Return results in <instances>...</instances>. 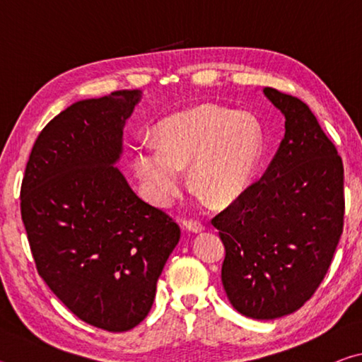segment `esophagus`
<instances>
[{
    "label": "esophagus",
    "instance_id": "esophagus-1",
    "mask_svg": "<svg viewBox=\"0 0 362 362\" xmlns=\"http://www.w3.org/2000/svg\"><path fill=\"white\" fill-rule=\"evenodd\" d=\"M183 226H185V230H188V231H193V233H201V231H204V225L201 223L199 220L187 218V220H183Z\"/></svg>",
    "mask_w": 362,
    "mask_h": 362
}]
</instances>
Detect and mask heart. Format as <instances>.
<instances>
[{
    "instance_id": "obj_1",
    "label": "heart",
    "mask_w": 362,
    "mask_h": 362,
    "mask_svg": "<svg viewBox=\"0 0 362 362\" xmlns=\"http://www.w3.org/2000/svg\"><path fill=\"white\" fill-rule=\"evenodd\" d=\"M159 145L142 140L134 168L150 199L166 206L182 189L180 169L189 168L196 188L218 204L247 188L262 153V132L246 113L203 105L173 115L159 126Z\"/></svg>"
}]
</instances>
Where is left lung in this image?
Listing matches in <instances>:
<instances>
[{"instance_id":"1","label":"left lung","mask_w":362,"mask_h":362,"mask_svg":"<svg viewBox=\"0 0 362 362\" xmlns=\"http://www.w3.org/2000/svg\"><path fill=\"white\" fill-rule=\"evenodd\" d=\"M263 93L286 134L259 180L212 218L225 244L230 303L254 320L293 313L313 297L343 231V163L316 116L278 89Z\"/></svg>"}]
</instances>
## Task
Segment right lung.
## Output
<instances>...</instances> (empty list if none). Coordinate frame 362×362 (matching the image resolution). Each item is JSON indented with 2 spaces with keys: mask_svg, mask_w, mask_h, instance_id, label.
<instances>
[{
  "mask_svg": "<svg viewBox=\"0 0 362 362\" xmlns=\"http://www.w3.org/2000/svg\"><path fill=\"white\" fill-rule=\"evenodd\" d=\"M139 90L70 105L30 153L21 214L36 269L79 320L108 332L150 313L180 226L132 192L115 163Z\"/></svg>",
  "mask_w": 362,
  "mask_h": 362,
  "instance_id": "obj_1",
  "label": "right lung"
}]
</instances>
